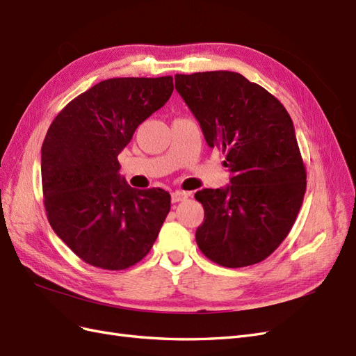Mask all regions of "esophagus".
Masks as SVG:
<instances>
[{
  "label": "esophagus",
  "mask_w": 356,
  "mask_h": 356,
  "mask_svg": "<svg viewBox=\"0 0 356 356\" xmlns=\"http://www.w3.org/2000/svg\"><path fill=\"white\" fill-rule=\"evenodd\" d=\"M188 197V193H186V191H174L170 195V200H172V203H178V202H182V200H186Z\"/></svg>",
  "instance_id": "obj_1"
}]
</instances>
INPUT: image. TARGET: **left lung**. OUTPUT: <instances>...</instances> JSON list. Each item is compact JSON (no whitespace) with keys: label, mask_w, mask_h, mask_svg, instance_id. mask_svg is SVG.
<instances>
[{"label":"left lung","mask_w":356,"mask_h":356,"mask_svg":"<svg viewBox=\"0 0 356 356\" xmlns=\"http://www.w3.org/2000/svg\"><path fill=\"white\" fill-rule=\"evenodd\" d=\"M175 89L211 148L225 153V188H203L200 251L224 267L257 264L286 238L306 193V168L285 106L232 71L177 74Z\"/></svg>","instance_id":"left-lung-1"}]
</instances>
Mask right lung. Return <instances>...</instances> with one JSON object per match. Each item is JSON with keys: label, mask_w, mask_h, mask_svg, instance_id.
I'll list each match as a JSON object with an SVG mask.
<instances>
[{"label": "right lung", "mask_w": 356, "mask_h": 356, "mask_svg": "<svg viewBox=\"0 0 356 356\" xmlns=\"http://www.w3.org/2000/svg\"><path fill=\"white\" fill-rule=\"evenodd\" d=\"M174 92L170 75L104 80L74 98L41 147V182L51 229L84 263L124 270L149 252L170 209L169 193L135 190L117 156Z\"/></svg>", "instance_id": "right-lung-1"}]
</instances>
